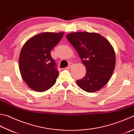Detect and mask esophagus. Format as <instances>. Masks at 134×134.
Returning <instances> with one entry per match:
<instances>
[{
  "instance_id": "esophagus-1",
  "label": "esophagus",
  "mask_w": 134,
  "mask_h": 134,
  "mask_svg": "<svg viewBox=\"0 0 134 134\" xmlns=\"http://www.w3.org/2000/svg\"><path fill=\"white\" fill-rule=\"evenodd\" d=\"M72 65H73V64H72V63H69V66H67V67L66 68V69H69V68H70V67H72Z\"/></svg>"
}]
</instances>
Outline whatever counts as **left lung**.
<instances>
[{"instance_id":"1","label":"left lung","mask_w":134,"mask_h":134,"mask_svg":"<svg viewBox=\"0 0 134 134\" xmlns=\"http://www.w3.org/2000/svg\"><path fill=\"white\" fill-rule=\"evenodd\" d=\"M66 38L86 68L85 77L77 80V86L89 93L99 90L109 81L115 68V54L112 45L96 32H72Z\"/></svg>"}]
</instances>
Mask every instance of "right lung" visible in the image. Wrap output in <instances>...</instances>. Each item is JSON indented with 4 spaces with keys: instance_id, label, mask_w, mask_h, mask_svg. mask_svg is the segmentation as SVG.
I'll return each mask as SVG.
<instances>
[{
    "instance_id": "obj_1",
    "label": "right lung",
    "mask_w": 134,
    "mask_h": 134,
    "mask_svg": "<svg viewBox=\"0 0 134 134\" xmlns=\"http://www.w3.org/2000/svg\"><path fill=\"white\" fill-rule=\"evenodd\" d=\"M64 32H42L31 37L22 47L19 57L21 77L30 88L45 92L56 82L59 72L51 51L59 43Z\"/></svg>"
}]
</instances>
